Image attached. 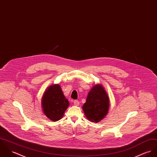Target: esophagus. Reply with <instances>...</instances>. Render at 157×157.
<instances>
[{"label": "esophagus", "instance_id": "obj_1", "mask_svg": "<svg viewBox=\"0 0 157 157\" xmlns=\"http://www.w3.org/2000/svg\"><path fill=\"white\" fill-rule=\"evenodd\" d=\"M73 104L75 105V106H78L79 104V102L78 101H77V100H75L73 102Z\"/></svg>", "mask_w": 157, "mask_h": 157}]
</instances>
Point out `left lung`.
<instances>
[{
	"label": "left lung",
	"mask_w": 157,
	"mask_h": 157,
	"mask_svg": "<svg viewBox=\"0 0 157 157\" xmlns=\"http://www.w3.org/2000/svg\"><path fill=\"white\" fill-rule=\"evenodd\" d=\"M109 104V99L104 87L97 84L89 91L82 109L88 120L99 123L107 115Z\"/></svg>",
	"instance_id": "obj_1"
}]
</instances>
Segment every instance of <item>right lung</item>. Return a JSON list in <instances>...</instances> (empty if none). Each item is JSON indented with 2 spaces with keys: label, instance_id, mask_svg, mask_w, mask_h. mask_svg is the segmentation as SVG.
Masks as SVG:
<instances>
[{
  "label": "right lung",
  "instance_id": "obj_1",
  "mask_svg": "<svg viewBox=\"0 0 157 157\" xmlns=\"http://www.w3.org/2000/svg\"><path fill=\"white\" fill-rule=\"evenodd\" d=\"M41 102L43 113L53 122L60 120L70 105L59 84L48 87Z\"/></svg>",
  "mask_w": 157,
  "mask_h": 157
}]
</instances>
